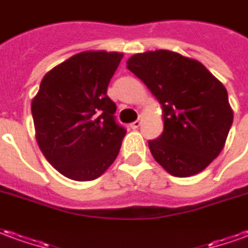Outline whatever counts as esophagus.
Here are the masks:
<instances>
[{
	"label": "esophagus",
	"mask_w": 248,
	"mask_h": 248,
	"mask_svg": "<svg viewBox=\"0 0 248 248\" xmlns=\"http://www.w3.org/2000/svg\"><path fill=\"white\" fill-rule=\"evenodd\" d=\"M141 124H142V119H137L136 122L130 124V127H131L133 130H136V129H138L140 126H141Z\"/></svg>",
	"instance_id": "1"
}]
</instances>
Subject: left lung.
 Returning a JSON list of instances; mask_svg holds the SVG:
<instances>
[{
	"instance_id": "1",
	"label": "left lung",
	"mask_w": 248,
	"mask_h": 248,
	"mask_svg": "<svg viewBox=\"0 0 248 248\" xmlns=\"http://www.w3.org/2000/svg\"><path fill=\"white\" fill-rule=\"evenodd\" d=\"M126 63L162 108L164 131L149 141L154 160L176 177L204 170L223 150L232 124L226 87L200 62L177 52L136 53Z\"/></svg>"
}]
</instances>
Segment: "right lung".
I'll return each mask as SVG.
<instances>
[{
  "label": "right lung",
  "mask_w": 248,
  "mask_h": 248,
  "mask_svg": "<svg viewBox=\"0 0 248 248\" xmlns=\"http://www.w3.org/2000/svg\"><path fill=\"white\" fill-rule=\"evenodd\" d=\"M124 53L84 51L53 67L32 99L36 141L48 162L75 181H91L115 161L126 130L107 86Z\"/></svg>",
  "instance_id": "1"
}]
</instances>
